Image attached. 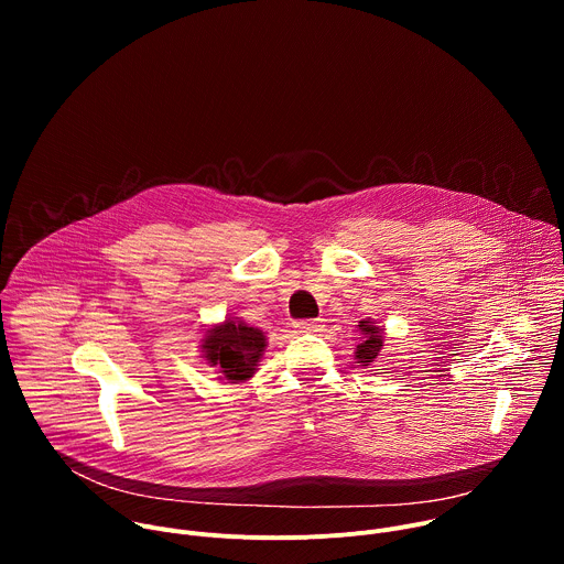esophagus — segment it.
<instances>
[{
	"label": "esophagus",
	"mask_w": 564,
	"mask_h": 564,
	"mask_svg": "<svg viewBox=\"0 0 564 564\" xmlns=\"http://www.w3.org/2000/svg\"><path fill=\"white\" fill-rule=\"evenodd\" d=\"M296 333H318L324 330V321L321 318H307V321H296L294 324Z\"/></svg>",
	"instance_id": "esophagus-1"
}]
</instances>
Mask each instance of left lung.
<instances>
[{"label":"left lung","mask_w":564,"mask_h":564,"mask_svg":"<svg viewBox=\"0 0 564 564\" xmlns=\"http://www.w3.org/2000/svg\"><path fill=\"white\" fill-rule=\"evenodd\" d=\"M359 333H361V337H359L361 344L355 350V359L361 366H370L377 359V355L381 352L383 328L375 326L370 318H364V321H359Z\"/></svg>","instance_id":"1"}]
</instances>
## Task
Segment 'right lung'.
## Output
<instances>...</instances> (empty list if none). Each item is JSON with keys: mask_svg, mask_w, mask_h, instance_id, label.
I'll use <instances>...</instances> for the list:
<instances>
[{"mask_svg": "<svg viewBox=\"0 0 564 564\" xmlns=\"http://www.w3.org/2000/svg\"><path fill=\"white\" fill-rule=\"evenodd\" d=\"M203 359L218 366L227 383L248 381L265 352V333L248 326L240 318H225L223 324L209 328L200 339Z\"/></svg>", "mask_w": 564, "mask_h": 564, "instance_id": "obj_1", "label": "right lung"}]
</instances>
